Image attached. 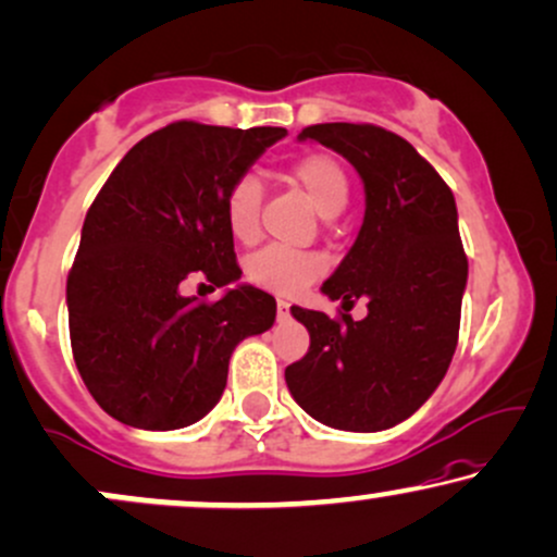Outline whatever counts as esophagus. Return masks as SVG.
Returning <instances> with one entry per match:
<instances>
[{
  "label": "esophagus",
  "mask_w": 557,
  "mask_h": 557,
  "mask_svg": "<svg viewBox=\"0 0 557 557\" xmlns=\"http://www.w3.org/2000/svg\"><path fill=\"white\" fill-rule=\"evenodd\" d=\"M289 310H292V305L286 302V299H276V312H278V318H289Z\"/></svg>",
  "instance_id": "esophagus-1"
}]
</instances>
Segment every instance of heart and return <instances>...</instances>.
<instances>
[{
    "instance_id": "heart-1",
    "label": "heart",
    "mask_w": 557,
    "mask_h": 557,
    "mask_svg": "<svg viewBox=\"0 0 557 557\" xmlns=\"http://www.w3.org/2000/svg\"><path fill=\"white\" fill-rule=\"evenodd\" d=\"M292 182L307 195L323 219H333L346 208L351 195L344 163L331 153H305L292 161ZM260 206L263 187L252 174L239 176L226 189L224 224L239 245H255L260 237ZM325 273V260L318 252H297L284 247H265L247 258L245 276L250 284L276 294H299Z\"/></svg>"
}]
</instances>
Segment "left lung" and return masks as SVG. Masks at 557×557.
Returning <instances> with one entry per match:
<instances>
[{
  "label": "left lung",
  "instance_id": "left-lung-1",
  "mask_svg": "<svg viewBox=\"0 0 557 557\" xmlns=\"http://www.w3.org/2000/svg\"><path fill=\"white\" fill-rule=\"evenodd\" d=\"M299 137L357 169L368 208L357 242L323 284L344 312L292 307L310 349L286 368V385L318 422L377 433L428 401L459 344L469 263L456 200L433 163L377 124H310ZM359 296L369 299V318L355 321L348 310Z\"/></svg>",
  "mask_w": 557,
  "mask_h": 557
}]
</instances>
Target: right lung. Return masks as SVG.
<instances>
[{
  "mask_svg": "<svg viewBox=\"0 0 557 557\" xmlns=\"http://www.w3.org/2000/svg\"><path fill=\"white\" fill-rule=\"evenodd\" d=\"M284 135L172 122L135 143L98 189L67 276L70 344L85 388L114 420L198 422L224 394L234 346L276 320V299L255 286L215 302L182 289L242 276L226 189Z\"/></svg>",
  "mask_w": 557,
  "mask_h": 557,
  "instance_id": "add662e5",
  "label": "right lung"
}]
</instances>
